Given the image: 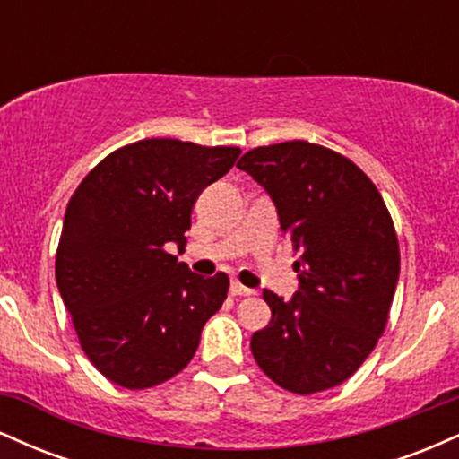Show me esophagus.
I'll return each mask as SVG.
<instances>
[{"label": "esophagus", "mask_w": 459, "mask_h": 459, "mask_svg": "<svg viewBox=\"0 0 459 459\" xmlns=\"http://www.w3.org/2000/svg\"><path fill=\"white\" fill-rule=\"evenodd\" d=\"M230 293H233V296H255V289H247V287H244V284L241 282H230Z\"/></svg>", "instance_id": "obj_1"}]
</instances>
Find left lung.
I'll return each instance as SVG.
<instances>
[{
  "label": "left lung",
  "mask_w": 459,
  "mask_h": 459,
  "mask_svg": "<svg viewBox=\"0 0 459 459\" xmlns=\"http://www.w3.org/2000/svg\"><path fill=\"white\" fill-rule=\"evenodd\" d=\"M237 168L265 189L298 255L293 298L263 291L272 321L252 334V356L284 391L336 386L386 325L399 281L391 213L356 163L310 142L259 146Z\"/></svg>",
  "instance_id": "8db88e82"
}]
</instances>
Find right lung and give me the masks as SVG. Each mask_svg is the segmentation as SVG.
I'll return each mask as SVG.
<instances>
[{
    "label": "right lung",
    "mask_w": 459,
    "mask_h": 459,
    "mask_svg": "<svg viewBox=\"0 0 459 459\" xmlns=\"http://www.w3.org/2000/svg\"><path fill=\"white\" fill-rule=\"evenodd\" d=\"M237 146L151 138L109 152L73 194L56 282L79 343L131 391L170 380L196 354L229 276L204 278L168 255L186 246L192 207L239 157Z\"/></svg>",
    "instance_id": "1"
}]
</instances>
